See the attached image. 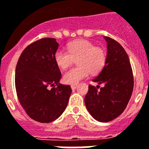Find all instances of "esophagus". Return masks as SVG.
I'll use <instances>...</instances> for the list:
<instances>
[{"mask_svg":"<svg viewBox=\"0 0 149 149\" xmlns=\"http://www.w3.org/2000/svg\"><path fill=\"white\" fill-rule=\"evenodd\" d=\"M76 87H77V85H71V88L73 89V90L76 89Z\"/></svg>","mask_w":149,"mask_h":149,"instance_id":"34e87169","label":"esophagus"}]
</instances>
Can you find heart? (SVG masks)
Segmentation results:
<instances>
[{"instance_id":"1","label":"heart","mask_w":149,"mask_h":149,"mask_svg":"<svg viewBox=\"0 0 149 149\" xmlns=\"http://www.w3.org/2000/svg\"><path fill=\"white\" fill-rule=\"evenodd\" d=\"M68 52L58 49L54 59L61 69H67L77 59L79 66L67 71L63 76L64 82L70 85L77 84L80 80L88 77L90 73L97 74L103 70L107 62L105 49L97 47L87 40H77L67 46Z\"/></svg>"}]
</instances>
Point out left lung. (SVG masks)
Segmentation results:
<instances>
[{"mask_svg": "<svg viewBox=\"0 0 149 149\" xmlns=\"http://www.w3.org/2000/svg\"><path fill=\"white\" fill-rule=\"evenodd\" d=\"M107 58L101 72L93 82L104 86L89 85L85 103L89 113L100 122H108L121 115L128 103L134 89V76L128 55L113 39L104 37Z\"/></svg>", "mask_w": 149, "mask_h": 149, "instance_id": "left-lung-1", "label": "left lung"}]
</instances>
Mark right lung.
<instances>
[{
    "instance_id": "add662e5",
    "label": "right lung",
    "mask_w": 149,
    "mask_h": 149,
    "mask_svg": "<svg viewBox=\"0 0 149 149\" xmlns=\"http://www.w3.org/2000/svg\"><path fill=\"white\" fill-rule=\"evenodd\" d=\"M58 48L55 38L32 42L21 54L15 68L19 103L30 118L40 123L52 122L60 117L72 92L70 85L59 83L61 73L54 59Z\"/></svg>"
}]
</instances>
